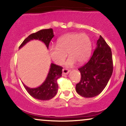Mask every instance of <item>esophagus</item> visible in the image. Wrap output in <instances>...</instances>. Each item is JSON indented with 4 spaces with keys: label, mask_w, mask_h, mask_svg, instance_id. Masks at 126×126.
<instances>
[{
    "label": "esophagus",
    "mask_w": 126,
    "mask_h": 126,
    "mask_svg": "<svg viewBox=\"0 0 126 126\" xmlns=\"http://www.w3.org/2000/svg\"><path fill=\"white\" fill-rule=\"evenodd\" d=\"M62 71H63V73L64 75H67L69 72V70L67 69H63V70H62Z\"/></svg>",
    "instance_id": "obj_1"
}]
</instances>
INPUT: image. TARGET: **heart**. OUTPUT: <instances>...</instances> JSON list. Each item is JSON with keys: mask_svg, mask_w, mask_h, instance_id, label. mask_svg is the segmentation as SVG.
Returning a JSON list of instances; mask_svg holds the SVG:
<instances>
[{"mask_svg": "<svg viewBox=\"0 0 126 126\" xmlns=\"http://www.w3.org/2000/svg\"><path fill=\"white\" fill-rule=\"evenodd\" d=\"M92 43L85 34L70 32L62 36L57 41L56 46H50L48 51L53 61L59 66L64 63L67 54L69 56L65 65L72 67L76 64L86 62L90 57Z\"/></svg>", "mask_w": 126, "mask_h": 126, "instance_id": "obj_1", "label": "heart"}]
</instances>
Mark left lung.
Segmentation results:
<instances>
[{
    "mask_svg": "<svg viewBox=\"0 0 126 126\" xmlns=\"http://www.w3.org/2000/svg\"><path fill=\"white\" fill-rule=\"evenodd\" d=\"M78 70L81 79L76 85V91L82 96H97L107 86L113 71L112 52L101 35L90 60Z\"/></svg>",
    "mask_w": 126,
    "mask_h": 126,
    "instance_id": "obj_1",
    "label": "left lung"
}]
</instances>
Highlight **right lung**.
<instances>
[{"instance_id": "right-lung-1", "label": "right lung", "mask_w": 126, "mask_h": 126, "mask_svg": "<svg viewBox=\"0 0 126 126\" xmlns=\"http://www.w3.org/2000/svg\"><path fill=\"white\" fill-rule=\"evenodd\" d=\"M54 37V33L52 28L41 30L35 33H33L26 38L19 46L21 48L29 41L33 40H38L44 43L47 48L51 39ZM62 69L61 66L51 63L48 75L45 81L40 86L35 88H31L24 85L25 89L31 96L40 100H49L53 98L58 91V84L57 80L62 76Z\"/></svg>"}]
</instances>
